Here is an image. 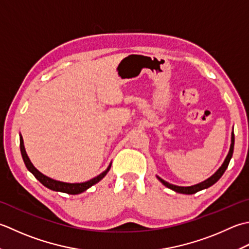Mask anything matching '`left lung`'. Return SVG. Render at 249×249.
Returning <instances> with one entry per match:
<instances>
[{"label": "left lung", "mask_w": 249, "mask_h": 249, "mask_svg": "<svg viewBox=\"0 0 249 249\" xmlns=\"http://www.w3.org/2000/svg\"><path fill=\"white\" fill-rule=\"evenodd\" d=\"M233 148H234V133L232 132L231 134V145H230V150L229 153H228V156L226 157V159L224 161V163L219 167V169L217 170V172L215 174H213L210 178H207L206 180L200 182V184H196L194 186H189V187H180V186H176V185H172L170 182H167L165 180H163L162 178H160L159 176H157V178H158L162 184H163L167 188H170L172 190H174L176 192H178V194H184V195H194L197 191H201L203 189H206L209 188V187L213 186L215 184V182L218 181V179L220 178L222 176V174L225 173V171L227 170L228 165H229V162L232 158V155H233Z\"/></svg>", "instance_id": "obj_1"}]
</instances>
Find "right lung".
I'll list each match as a JSON object with an SVG mask.
<instances>
[{
  "mask_svg": "<svg viewBox=\"0 0 249 249\" xmlns=\"http://www.w3.org/2000/svg\"><path fill=\"white\" fill-rule=\"evenodd\" d=\"M20 151H21V156H22V159L24 161V164L27 166V169L31 172V173L35 176V178L37 180H39L42 184L47 187V188L52 189L53 191H60V192H65V194H69V195H78V194H82V192L86 191L88 188H90L91 186L95 185L96 182H99L101 179L103 178V177L107 174V172L110 169V165L111 163L108 165L107 169H106L103 173H101L100 175H98L94 178L90 179L88 181H85V182H76V184H70V182H63V181H59V180H55L50 178V177L44 175L43 173H40V172L35 167L32 162L30 161L29 157L25 153V149H24V145H23V140H22V136L20 135Z\"/></svg>",
  "mask_w": 249,
  "mask_h": 249,
  "instance_id": "obj_1",
  "label": "right lung"
}]
</instances>
